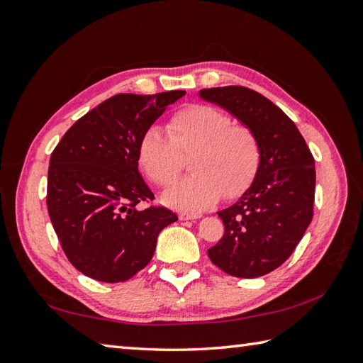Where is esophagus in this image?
I'll return each instance as SVG.
<instances>
[{
    "mask_svg": "<svg viewBox=\"0 0 363 363\" xmlns=\"http://www.w3.org/2000/svg\"><path fill=\"white\" fill-rule=\"evenodd\" d=\"M201 217V215L199 213H179V220H196V218H199Z\"/></svg>",
    "mask_w": 363,
    "mask_h": 363,
    "instance_id": "34e87169",
    "label": "esophagus"
}]
</instances>
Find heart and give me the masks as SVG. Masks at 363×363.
I'll use <instances>...</instances> for the list:
<instances>
[{"instance_id":"heart-1","label":"heart","mask_w":363,"mask_h":363,"mask_svg":"<svg viewBox=\"0 0 363 363\" xmlns=\"http://www.w3.org/2000/svg\"><path fill=\"white\" fill-rule=\"evenodd\" d=\"M167 135L150 128L137 143V162L157 187H169L190 159L191 176L168 190L165 203L199 212L223 196L234 199L256 179L262 148L257 134L209 104H187L165 123Z\"/></svg>"}]
</instances>
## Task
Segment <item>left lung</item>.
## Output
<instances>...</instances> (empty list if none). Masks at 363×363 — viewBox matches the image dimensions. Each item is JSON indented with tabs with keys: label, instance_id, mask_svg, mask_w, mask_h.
<instances>
[{
	"label": "left lung",
	"instance_id": "1",
	"mask_svg": "<svg viewBox=\"0 0 363 363\" xmlns=\"http://www.w3.org/2000/svg\"><path fill=\"white\" fill-rule=\"evenodd\" d=\"M257 134L262 160L238 201L218 212L225 234L207 250L212 264L235 277H259L287 260L313 217L315 160L279 107L243 86L199 90Z\"/></svg>",
	"mask_w": 363,
	"mask_h": 363
}]
</instances>
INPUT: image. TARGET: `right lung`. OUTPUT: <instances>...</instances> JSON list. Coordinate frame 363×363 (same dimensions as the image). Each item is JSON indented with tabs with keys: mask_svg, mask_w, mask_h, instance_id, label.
Wrapping results in <instances>:
<instances>
[{
	"mask_svg": "<svg viewBox=\"0 0 363 363\" xmlns=\"http://www.w3.org/2000/svg\"><path fill=\"white\" fill-rule=\"evenodd\" d=\"M184 90L115 95L87 112L51 152L46 207L70 264L91 279L123 282L150 264L157 235L177 220L138 173L137 143Z\"/></svg>",
	"mask_w": 363,
	"mask_h": 363,
	"instance_id": "obj_1",
	"label": "right lung"
}]
</instances>
